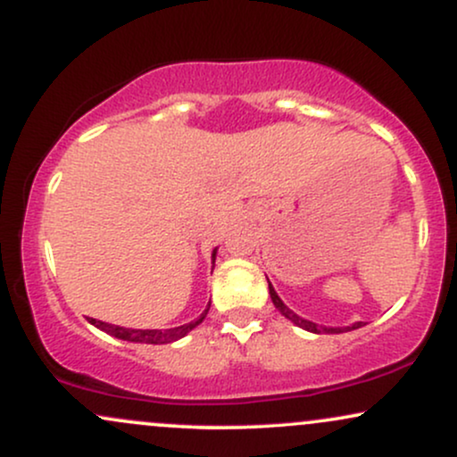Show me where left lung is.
Masks as SVG:
<instances>
[{
  "label": "left lung",
  "mask_w": 457,
  "mask_h": 457,
  "mask_svg": "<svg viewBox=\"0 0 457 457\" xmlns=\"http://www.w3.org/2000/svg\"><path fill=\"white\" fill-rule=\"evenodd\" d=\"M269 292H270V298H272V305L279 309L283 316H286L287 320H292V322H295L296 327H301V328H305V330H312V333H345V330H354V328L363 327V322H354L353 327H335V328L320 327V324H316V322H309V320L296 316V313L292 312V309H287L286 305H283V301H281L279 296H277L275 287H272L270 281H269Z\"/></svg>",
  "instance_id": "8db88e82"
}]
</instances>
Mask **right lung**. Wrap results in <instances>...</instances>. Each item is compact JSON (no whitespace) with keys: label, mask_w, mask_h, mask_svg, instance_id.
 <instances>
[{"label":"right lung","mask_w":457,"mask_h":457,"mask_svg":"<svg viewBox=\"0 0 457 457\" xmlns=\"http://www.w3.org/2000/svg\"><path fill=\"white\" fill-rule=\"evenodd\" d=\"M214 255H217V251H212V264H214ZM208 309H211V305L206 307V312H204L202 316H199L197 320H193V322L182 324V327H176V328H167V330H159V328H124V327H118V324H107V322H101V320H94V318H90V322L96 328L104 330V333L113 335V337H118V339H124V342H135V344H171V342H176V339L185 337L188 330L195 328L197 324H202V320L206 318Z\"/></svg>","instance_id":"right-lung-1"}]
</instances>
